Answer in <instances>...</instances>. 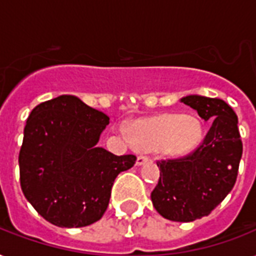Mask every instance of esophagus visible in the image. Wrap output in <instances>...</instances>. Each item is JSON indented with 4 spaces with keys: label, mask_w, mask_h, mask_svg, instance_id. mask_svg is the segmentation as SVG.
<instances>
[{
    "label": "esophagus",
    "mask_w": 256,
    "mask_h": 256,
    "mask_svg": "<svg viewBox=\"0 0 256 256\" xmlns=\"http://www.w3.org/2000/svg\"><path fill=\"white\" fill-rule=\"evenodd\" d=\"M148 156H144V154H140V156H138V158H136V164H144V162H148Z\"/></svg>",
    "instance_id": "esophagus-1"
}]
</instances>
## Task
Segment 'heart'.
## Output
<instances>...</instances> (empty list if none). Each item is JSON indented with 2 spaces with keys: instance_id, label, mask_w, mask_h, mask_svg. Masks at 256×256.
I'll list each match as a JSON object with an SVG mask.
<instances>
[{
  "instance_id": "1",
  "label": "heart",
  "mask_w": 256,
  "mask_h": 256,
  "mask_svg": "<svg viewBox=\"0 0 256 256\" xmlns=\"http://www.w3.org/2000/svg\"><path fill=\"white\" fill-rule=\"evenodd\" d=\"M202 126L194 116L164 114L134 124L132 138L144 148H162L166 154H186L198 144Z\"/></svg>"
}]
</instances>
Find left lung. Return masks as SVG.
<instances>
[{
    "label": "left lung",
    "mask_w": 256,
    "mask_h": 256,
    "mask_svg": "<svg viewBox=\"0 0 256 256\" xmlns=\"http://www.w3.org/2000/svg\"><path fill=\"white\" fill-rule=\"evenodd\" d=\"M180 100L212 124L195 150L179 158L156 160L160 175L152 200L164 218L192 222L207 216L232 190L243 144L238 116L224 100L200 96Z\"/></svg>",
    "instance_id": "1"
}]
</instances>
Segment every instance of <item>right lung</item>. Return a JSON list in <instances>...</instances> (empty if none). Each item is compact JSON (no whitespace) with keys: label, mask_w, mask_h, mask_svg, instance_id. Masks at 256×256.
<instances>
[{"label":"right lung","mask_w":256,"mask_h":256,"mask_svg":"<svg viewBox=\"0 0 256 256\" xmlns=\"http://www.w3.org/2000/svg\"><path fill=\"white\" fill-rule=\"evenodd\" d=\"M110 118L74 96L37 104L24 128L20 180L37 212L58 227H84L102 218L114 179L136 156H114L96 144Z\"/></svg>","instance_id":"right-lung-1"}]
</instances>
